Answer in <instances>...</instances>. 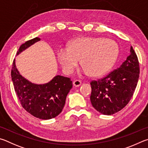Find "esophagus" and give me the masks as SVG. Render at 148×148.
Masks as SVG:
<instances>
[{"mask_svg": "<svg viewBox=\"0 0 148 148\" xmlns=\"http://www.w3.org/2000/svg\"><path fill=\"white\" fill-rule=\"evenodd\" d=\"M73 86H75V87H78L81 84V82L79 81V80H75V81H74L73 82Z\"/></svg>", "mask_w": 148, "mask_h": 148, "instance_id": "esophagus-1", "label": "esophagus"}]
</instances>
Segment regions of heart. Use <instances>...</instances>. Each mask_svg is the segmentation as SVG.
Listing matches in <instances>:
<instances>
[{
  "mask_svg": "<svg viewBox=\"0 0 148 148\" xmlns=\"http://www.w3.org/2000/svg\"><path fill=\"white\" fill-rule=\"evenodd\" d=\"M118 53V44L110 39L79 37L70 42L69 47L60 49L57 56L66 73H72L81 59L83 72L97 77L112 68Z\"/></svg>",
  "mask_w": 148,
  "mask_h": 148,
  "instance_id": "1",
  "label": "heart"
}]
</instances>
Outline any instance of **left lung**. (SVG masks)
I'll list each match as a JSON object with an SVG mask.
<instances>
[{
    "label": "left lung",
    "instance_id": "1",
    "mask_svg": "<svg viewBox=\"0 0 148 148\" xmlns=\"http://www.w3.org/2000/svg\"><path fill=\"white\" fill-rule=\"evenodd\" d=\"M138 60L133 47L130 55L120 67L97 81L91 82L90 101L95 110L104 115L118 112L128 104L138 83Z\"/></svg>",
    "mask_w": 148,
    "mask_h": 148
}]
</instances>
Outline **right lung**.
I'll use <instances>...</instances> for the list:
<instances>
[{
    "instance_id": "obj_1",
    "label": "right lung",
    "mask_w": 148,
    "mask_h": 148,
    "mask_svg": "<svg viewBox=\"0 0 148 148\" xmlns=\"http://www.w3.org/2000/svg\"><path fill=\"white\" fill-rule=\"evenodd\" d=\"M40 40L35 38L26 41L21 45L17 55ZM11 75L21 104L28 113L41 120H50L61 113L67 95L73 86L69 78L56 75L47 83H32L20 74L15 66V59L13 62Z\"/></svg>"
}]
</instances>
